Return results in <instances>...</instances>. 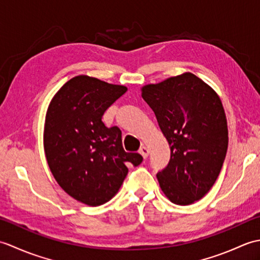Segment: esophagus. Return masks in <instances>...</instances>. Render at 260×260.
Here are the masks:
<instances>
[{"label":"esophagus","instance_id":"34e87169","mask_svg":"<svg viewBox=\"0 0 260 260\" xmlns=\"http://www.w3.org/2000/svg\"><path fill=\"white\" fill-rule=\"evenodd\" d=\"M140 154L143 156V158L146 159L147 156H148V154H150V151H148V148L146 146H142L140 148Z\"/></svg>","mask_w":260,"mask_h":260}]
</instances>
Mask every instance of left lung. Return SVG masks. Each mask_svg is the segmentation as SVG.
Wrapping results in <instances>:
<instances>
[{
    "label": "left lung",
    "instance_id": "obj_1",
    "mask_svg": "<svg viewBox=\"0 0 260 260\" xmlns=\"http://www.w3.org/2000/svg\"><path fill=\"white\" fill-rule=\"evenodd\" d=\"M171 148V158L156 178L169 200L189 206L218 179L228 148V125L221 99L191 73L141 88Z\"/></svg>",
    "mask_w": 260,
    "mask_h": 260
}]
</instances>
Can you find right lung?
Masks as SVG:
<instances>
[{"label":"right lung","instance_id":"right-lung-1","mask_svg":"<svg viewBox=\"0 0 260 260\" xmlns=\"http://www.w3.org/2000/svg\"><path fill=\"white\" fill-rule=\"evenodd\" d=\"M127 87L79 75L60 88L49 104L43 147L53 178L75 200L98 207L116 196L128 173L141 164L139 153H126L118 127L102 117Z\"/></svg>","mask_w":260,"mask_h":260}]
</instances>
